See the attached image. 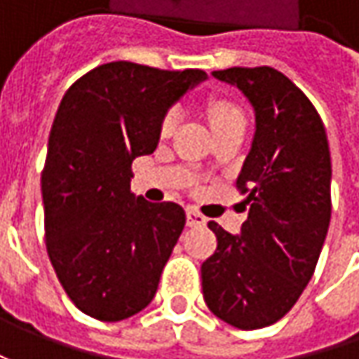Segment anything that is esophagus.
I'll return each mask as SVG.
<instances>
[{"mask_svg":"<svg viewBox=\"0 0 359 359\" xmlns=\"http://www.w3.org/2000/svg\"><path fill=\"white\" fill-rule=\"evenodd\" d=\"M187 215V226H191V228H196V226H205V222H208V217L203 214H200L198 210H194V208H189L186 212Z\"/></svg>","mask_w":359,"mask_h":359,"instance_id":"1","label":"esophagus"}]
</instances>
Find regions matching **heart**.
<instances>
[{
  "mask_svg": "<svg viewBox=\"0 0 359 359\" xmlns=\"http://www.w3.org/2000/svg\"><path fill=\"white\" fill-rule=\"evenodd\" d=\"M208 119H210V126L212 130H219L224 126H229V123H243V114L238 105H233L231 102H226V100H214L208 105ZM177 123V111L175 109H170L165 116H163V121H161V131L168 133V131L173 130V126Z\"/></svg>",
  "mask_w": 359,
  "mask_h": 359,
  "instance_id": "1",
  "label": "heart"
}]
</instances>
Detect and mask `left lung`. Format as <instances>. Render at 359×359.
<instances>
[{
  "mask_svg": "<svg viewBox=\"0 0 359 359\" xmlns=\"http://www.w3.org/2000/svg\"><path fill=\"white\" fill-rule=\"evenodd\" d=\"M214 77L254 105L255 135L236 182L250 214L238 236L208 224L217 248L201 264V290L219 320L257 330L282 320L313 276L332 217L330 145L320 114L282 72L229 67Z\"/></svg>",
  "mask_w": 359,
  "mask_h": 359,
  "instance_id": "1",
  "label": "left lung"
}]
</instances>
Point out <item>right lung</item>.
<instances>
[{"label":"right lung","instance_id":"1","mask_svg":"<svg viewBox=\"0 0 359 359\" xmlns=\"http://www.w3.org/2000/svg\"><path fill=\"white\" fill-rule=\"evenodd\" d=\"M205 77L201 69L104 63L57 107L41 172L46 245L65 294L95 320H126L158 292L186 212L135 198L131 161L158 147L170 105Z\"/></svg>","mask_w":359,"mask_h":359}]
</instances>
